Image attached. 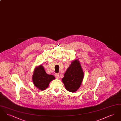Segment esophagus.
Listing matches in <instances>:
<instances>
[{
  "label": "esophagus",
  "instance_id": "esophagus-1",
  "mask_svg": "<svg viewBox=\"0 0 121 121\" xmlns=\"http://www.w3.org/2000/svg\"><path fill=\"white\" fill-rule=\"evenodd\" d=\"M55 77L56 78H59V73H55Z\"/></svg>",
  "mask_w": 121,
  "mask_h": 121
}]
</instances>
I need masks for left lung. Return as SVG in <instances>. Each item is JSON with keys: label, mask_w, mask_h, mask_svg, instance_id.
<instances>
[{"label": "left lung", "mask_w": 121, "mask_h": 121, "mask_svg": "<svg viewBox=\"0 0 121 121\" xmlns=\"http://www.w3.org/2000/svg\"><path fill=\"white\" fill-rule=\"evenodd\" d=\"M84 73L79 61L76 59L71 64L62 78L65 88L70 92H75L80 86Z\"/></svg>", "instance_id": "1"}]
</instances>
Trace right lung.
I'll return each mask as SVG.
<instances>
[{"label":"right lung","instance_id":"obj_1","mask_svg":"<svg viewBox=\"0 0 121 121\" xmlns=\"http://www.w3.org/2000/svg\"><path fill=\"white\" fill-rule=\"evenodd\" d=\"M55 79L54 76L46 73L43 66L40 65L35 70L32 80L35 86L40 90H44L48 86L49 82Z\"/></svg>","mask_w":121,"mask_h":121}]
</instances>
